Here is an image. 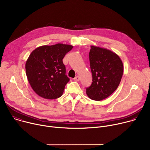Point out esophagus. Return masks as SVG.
<instances>
[{"label":"esophagus","instance_id":"1","mask_svg":"<svg viewBox=\"0 0 150 150\" xmlns=\"http://www.w3.org/2000/svg\"><path fill=\"white\" fill-rule=\"evenodd\" d=\"M74 81H79V79H80V78H79V76H75V77L74 78Z\"/></svg>","mask_w":150,"mask_h":150}]
</instances>
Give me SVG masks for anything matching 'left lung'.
Returning <instances> with one entry per match:
<instances>
[{
  "instance_id": "1",
  "label": "left lung",
  "mask_w": 150,
  "mask_h": 150,
  "mask_svg": "<svg viewBox=\"0 0 150 150\" xmlns=\"http://www.w3.org/2000/svg\"><path fill=\"white\" fill-rule=\"evenodd\" d=\"M89 59L93 82L86 88V93L92 100H102L118 87L123 74V64L114 52L93 45H91Z\"/></svg>"
}]
</instances>
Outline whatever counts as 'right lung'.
Wrapping results in <instances>:
<instances>
[{
	"instance_id": "obj_1",
	"label": "right lung",
	"mask_w": 150,
	"mask_h": 150,
	"mask_svg": "<svg viewBox=\"0 0 150 150\" xmlns=\"http://www.w3.org/2000/svg\"><path fill=\"white\" fill-rule=\"evenodd\" d=\"M72 45L57 44L34 50L25 63V72L30 86L39 96L47 99L60 98L69 78L63 59Z\"/></svg>"
}]
</instances>
